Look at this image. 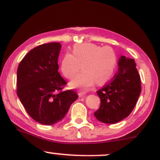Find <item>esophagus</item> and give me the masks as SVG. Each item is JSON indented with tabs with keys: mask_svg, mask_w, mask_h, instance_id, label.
Wrapping results in <instances>:
<instances>
[{
	"mask_svg": "<svg viewBox=\"0 0 160 160\" xmlns=\"http://www.w3.org/2000/svg\"><path fill=\"white\" fill-rule=\"evenodd\" d=\"M86 92H82V91H79L78 92V95L79 97H82L86 95Z\"/></svg>",
	"mask_w": 160,
	"mask_h": 160,
	"instance_id": "obj_1",
	"label": "esophagus"
}]
</instances>
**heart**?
<instances>
[{
    "instance_id": "b5f03b06",
    "label": "heart",
    "mask_w": 160,
    "mask_h": 160,
    "mask_svg": "<svg viewBox=\"0 0 160 160\" xmlns=\"http://www.w3.org/2000/svg\"><path fill=\"white\" fill-rule=\"evenodd\" d=\"M83 71L71 82L74 88L88 90L95 83L104 84L111 79L117 68V56L109 46L101 47L94 43L74 45L72 55L67 53L61 62L62 74L68 80L78 75L80 68Z\"/></svg>"
}]
</instances>
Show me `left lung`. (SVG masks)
I'll return each instance as SVG.
<instances>
[{"label":"left lung","mask_w":160,"mask_h":160,"mask_svg":"<svg viewBox=\"0 0 160 160\" xmlns=\"http://www.w3.org/2000/svg\"><path fill=\"white\" fill-rule=\"evenodd\" d=\"M114 78L96 92L100 108L94 113L96 119L113 124L126 118L135 108L141 90L140 75L132 58L121 56Z\"/></svg>","instance_id":"obj_1"}]
</instances>
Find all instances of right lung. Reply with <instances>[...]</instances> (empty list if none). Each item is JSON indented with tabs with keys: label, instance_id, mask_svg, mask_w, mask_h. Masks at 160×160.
I'll use <instances>...</instances> for the list:
<instances>
[{
	"label": "right lung",
	"instance_id": "1",
	"mask_svg": "<svg viewBox=\"0 0 160 160\" xmlns=\"http://www.w3.org/2000/svg\"><path fill=\"white\" fill-rule=\"evenodd\" d=\"M59 43L32 49L17 69V95L29 116L40 124L52 125L64 118L78 98L74 90L62 91L67 82L58 70Z\"/></svg>",
	"mask_w": 160,
	"mask_h": 160
}]
</instances>
